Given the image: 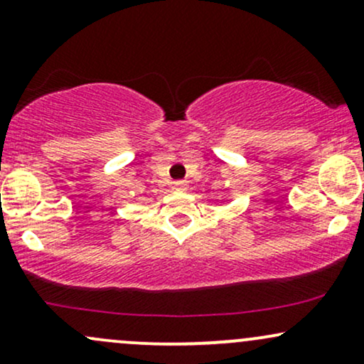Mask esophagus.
I'll return each mask as SVG.
<instances>
[{
    "mask_svg": "<svg viewBox=\"0 0 364 364\" xmlns=\"http://www.w3.org/2000/svg\"><path fill=\"white\" fill-rule=\"evenodd\" d=\"M173 188L174 190H178V191H186L188 190V183H185V181H176L173 185Z\"/></svg>",
    "mask_w": 364,
    "mask_h": 364,
    "instance_id": "esophagus-1",
    "label": "esophagus"
}]
</instances>
